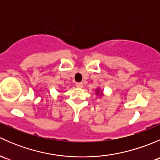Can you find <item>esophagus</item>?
Returning a JSON list of instances; mask_svg holds the SVG:
<instances>
[{
    "mask_svg": "<svg viewBox=\"0 0 160 160\" xmlns=\"http://www.w3.org/2000/svg\"><path fill=\"white\" fill-rule=\"evenodd\" d=\"M76 87L78 88H82L83 87V83H76Z\"/></svg>",
    "mask_w": 160,
    "mask_h": 160,
    "instance_id": "34e87169",
    "label": "esophagus"
}]
</instances>
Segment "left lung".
<instances>
[{"instance_id": "obj_1", "label": "left lung", "mask_w": 160, "mask_h": 160, "mask_svg": "<svg viewBox=\"0 0 160 160\" xmlns=\"http://www.w3.org/2000/svg\"><path fill=\"white\" fill-rule=\"evenodd\" d=\"M95 94H96V96H98V97H103V96H104V93H103V90H101L100 88H98L96 90H95Z\"/></svg>"}]
</instances>
